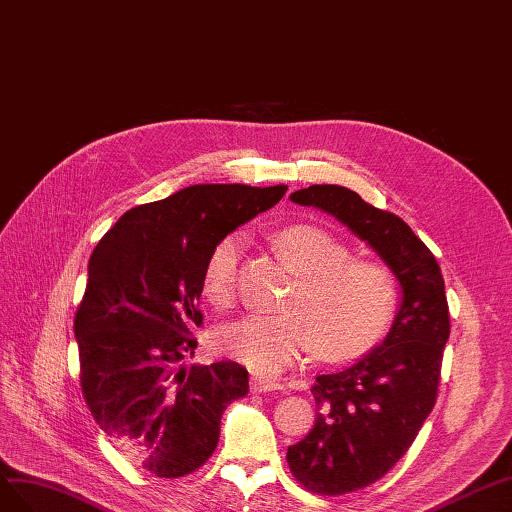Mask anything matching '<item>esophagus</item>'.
I'll use <instances>...</instances> for the list:
<instances>
[{
  "label": "esophagus",
  "instance_id": "34e87169",
  "mask_svg": "<svg viewBox=\"0 0 512 512\" xmlns=\"http://www.w3.org/2000/svg\"><path fill=\"white\" fill-rule=\"evenodd\" d=\"M251 390H253V392H272V390H283V384L274 382V379H268V377H253V379H251Z\"/></svg>",
  "mask_w": 512,
  "mask_h": 512
}]
</instances>
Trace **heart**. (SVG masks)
<instances>
[{"mask_svg":"<svg viewBox=\"0 0 512 512\" xmlns=\"http://www.w3.org/2000/svg\"><path fill=\"white\" fill-rule=\"evenodd\" d=\"M272 244L294 274L281 311L251 315L218 332L225 354L261 373L289 367L317 343L324 356H347L373 345L399 306L397 274L382 259L349 255V246L317 225L274 233ZM242 236L218 240L203 266V294L229 309L236 302Z\"/></svg>","mask_w":512,"mask_h":512,"instance_id":"heart-1","label":"heart"}]
</instances>
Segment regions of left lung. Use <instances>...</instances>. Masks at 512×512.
<instances>
[{
  "mask_svg": "<svg viewBox=\"0 0 512 512\" xmlns=\"http://www.w3.org/2000/svg\"><path fill=\"white\" fill-rule=\"evenodd\" d=\"M289 199L339 218L397 274L403 300L384 343L347 369L317 375L309 435L287 448L298 483L317 495L373 485L412 446L431 414L450 334L440 266L397 214L337 184H313Z\"/></svg>",
  "mask_w": 512,
  "mask_h": 512,
  "instance_id": "8db88e82",
  "label": "left lung"
}]
</instances>
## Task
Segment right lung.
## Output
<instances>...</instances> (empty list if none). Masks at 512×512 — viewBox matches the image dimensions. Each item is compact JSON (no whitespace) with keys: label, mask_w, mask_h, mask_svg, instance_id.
Listing matches in <instances>:
<instances>
[{"label":"right lung","mask_w":512,"mask_h":512,"mask_svg":"<svg viewBox=\"0 0 512 512\" xmlns=\"http://www.w3.org/2000/svg\"><path fill=\"white\" fill-rule=\"evenodd\" d=\"M287 186L195 184L120 216L90 257L75 315L81 392L120 452L158 478L193 474L221 435L248 371L182 367L203 324V266L214 244L283 199Z\"/></svg>","instance_id":"right-lung-1"}]
</instances>
